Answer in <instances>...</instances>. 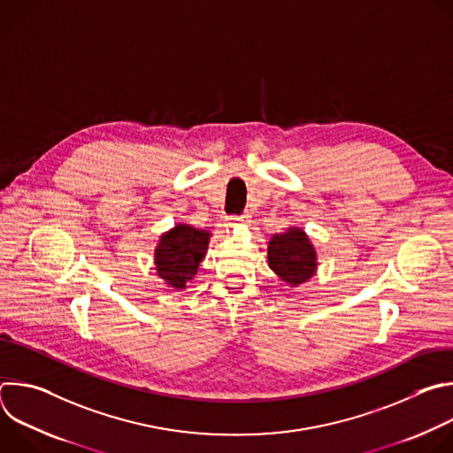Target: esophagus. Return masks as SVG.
I'll return each instance as SVG.
<instances>
[{
	"label": "esophagus",
	"mask_w": 453,
	"mask_h": 453,
	"mask_svg": "<svg viewBox=\"0 0 453 453\" xmlns=\"http://www.w3.org/2000/svg\"><path fill=\"white\" fill-rule=\"evenodd\" d=\"M249 222V215H240V217H231L226 220V226L227 227H234L238 224H247Z\"/></svg>",
	"instance_id": "esophagus-1"
}]
</instances>
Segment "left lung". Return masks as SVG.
Returning a JSON list of instances; mask_svg holds the SVG:
<instances>
[{
  "label": "left lung",
  "instance_id": "1",
  "mask_svg": "<svg viewBox=\"0 0 453 453\" xmlns=\"http://www.w3.org/2000/svg\"><path fill=\"white\" fill-rule=\"evenodd\" d=\"M269 267L288 285L299 287L317 271V252L301 227H288L271 236L267 247Z\"/></svg>",
  "mask_w": 453,
  "mask_h": 453
}]
</instances>
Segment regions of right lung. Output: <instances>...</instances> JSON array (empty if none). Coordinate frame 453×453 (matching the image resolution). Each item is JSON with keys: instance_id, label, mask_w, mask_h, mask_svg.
Returning a JSON list of instances; mask_svg holds the SVG:
<instances>
[{"instance_id": "1", "label": "right lung", "mask_w": 453, "mask_h": 453, "mask_svg": "<svg viewBox=\"0 0 453 453\" xmlns=\"http://www.w3.org/2000/svg\"><path fill=\"white\" fill-rule=\"evenodd\" d=\"M211 233L189 224H177L163 233L154 249L157 276L173 290H184L203 264Z\"/></svg>"}]
</instances>
